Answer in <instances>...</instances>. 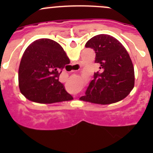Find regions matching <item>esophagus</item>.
Here are the masks:
<instances>
[{
	"instance_id": "obj_1",
	"label": "esophagus",
	"mask_w": 153,
	"mask_h": 153,
	"mask_svg": "<svg viewBox=\"0 0 153 153\" xmlns=\"http://www.w3.org/2000/svg\"><path fill=\"white\" fill-rule=\"evenodd\" d=\"M72 72H74V70H73V71H72Z\"/></svg>"
}]
</instances>
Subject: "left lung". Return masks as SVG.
I'll return each instance as SVG.
<instances>
[{
	"label": "left lung",
	"instance_id": "obj_1",
	"mask_svg": "<svg viewBox=\"0 0 153 153\" xmlns=\"http://www.w3.org/2000/svg\"><path fill=\"white\" fill-rule=\"evenodd\" d=\"M85 47L94 49L95 61L100 67L80 100L106 105L126 98L134 88L135 72L122 44L111 35L101 34L89 39Z\"/></svg>",
	"mask_w": 153,
	"mask_h": 153
}]
</instances>
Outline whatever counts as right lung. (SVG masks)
I'll list each match as a JSON object with an SVG mask.
<instances>
[{
    "label": "right lung",
    "instance_id": "add662e5",
    "mask_svg": "<svg viewBox=\"0 0 153 153\" xmlns=\"http://www.w3.org/2000/svg\"><path fill=\"white\" fill-rule=\"evenodd\" d=\"M67 61L69 59L65 51L53 40L42 38L29 44L18 69L21 94L29 101L39 104L73 99L58 81L61 69L67 65Z\"/></svg>",
    "mask_w": 153,
    "mask_h": 153
}]
</instances>
